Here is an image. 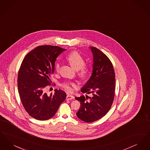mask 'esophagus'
<instances>
[{"label":"esophagus","instance_id":"obj_1","mask_svg":"<svg viewBox=\"0 0 150 150\" xmlns=\"http://www.w3.org/2000/svg\"><path fill=\"white\" fill-rule=\"evenodd\" d=\"M74 98V97L71 94H67V96H66V100H72Z\"/></svg>","mask_w":150,"mask_h":150}]
</instances>
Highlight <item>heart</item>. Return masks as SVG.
I'll list each match as a JSON object with an SVG mask.
<instances>
[{
    "label": "heart",
    "instance_id": "heart-1",
    "mask_svg": "<svg viewBox=\"0 0 150 150\" xmlns=\"http://www.w3.org/2000/svg\"><path fill=\"white\" fill-rule=\"evenodd\" d=\"M67 60L75 70H78V75L80 78H86L88 75L90 69L88 64H85V59L78 52L74 51L70 53L67 57ZM61 68V62L58 61L54 65V69L58 72ZM61 86L67 92H72L73 88H77L78 85L73 81H65Z\"/></svg>",
    "mask_w": 150,
    "mask_h": 150
}]
</instances>
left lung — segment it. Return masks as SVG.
<instances>
[{"label":"left lung","instance_id":"obj_1","mask_svg":"<svg viewBox=\"0 0 150 150\" xmlns=\"http://www.w3.org/2000/svg\"><path fill=\"white\" fill-rule=\"evenodd\" d=\"M93 53V71L91 78L81 89V92L92 93V96L75 97L81 106L77 116L86 122L97 121L110 110L114 100L115 75L112 64L107 56L96 47Z\"/></svg>","mask_w":150,"mask_h":150}]
</instances>
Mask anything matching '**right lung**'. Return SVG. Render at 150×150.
<instances>
[{"label": "right lung", "instance_id": "right-lung-1", "mask_svg": "<svg viewBox=\"0 0 150 150\" xmlns=\"http://www.w3.org/2000/svg\"><path fill=\"white\" fill-rule=\"evenodd\" d=\"M65 49L57 46L40 45L23 58L18 74V90L22 104L29 115L38 120H47L56 114L66 97L61 89L48 96L45 88L51 86L57 57Z\"/></svg>", "mask_w": 150, "mask_h": 150}]
</instances>
